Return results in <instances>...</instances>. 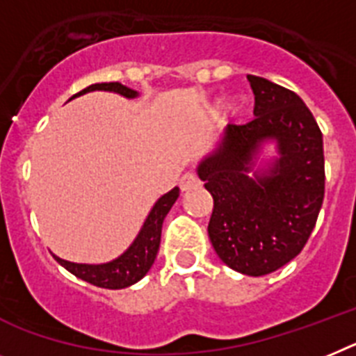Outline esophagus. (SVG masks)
<instances>
[{
	"instance_id": "obj_1",
	"label": "esophagus",
	"mask_w": 356,
	"mask_h": 356,
	"mask_svg": "<svg viewBox=\"0 0 356 356\" xmlns=\"http://www.w3.org/2000/svg\"><path fill=\"white\" fill-rule=\"evenodd\" d=\"M199 179H197V175H193V173H186V175H183L181 177V183H179V186H181V190L183 192H190V190H193V188L199 186Z\"/></svg>"
}]
</instances>
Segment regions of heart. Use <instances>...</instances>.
<instances>
[{"label":"heart","instance_id":"1","mask_svg":"<svg viewBox=\"0 0 356 356\" xmlns=\"http://www.w3.org/2000/svg\"><path fill=\"white\" fill-rule=\"evenodd\" d=\"M220 106H222V101H217L215 103V112H219ZM248 110V101L244 99V97H234L232 99V103L228 104V112H229V118H234V119H238V118H243L244 113H246Z\"/></svg>","mask_w":356,"mask_h":356}]
</instances>
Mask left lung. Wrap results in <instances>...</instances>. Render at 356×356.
<instances>
[{"mask_svg": "<svg viewBox=\"0 0 356 356\" xmlns=\"http://www.w3.org/2000/svg\"><path fill=\"white\" fill-rule=\"evenodd\" d=\"M255 119L229 124L197 164L213 197L211 246L250 277L277 271L302 252L324 201V143L295 92L250 76ZM272 150V155L267 152Z\"/></svg>", "mask_w": 356, "mask_h": 356, "instance_id": "8db88e82", "label": "left lung"}]
</instances>
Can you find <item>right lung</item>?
I'll use <instances>...</instances> for the list:
<instances>
[{
  "mask_svg": "<svg viewBox=\"0 0 356 356\" xmlns=\"http://www.w3.org/2000/svg\"><path fill=\"white\" fill-rule=\"evenodd\" d=\"M103 90V92H113L119 94L127 99H136L139 97V92L130 88L121 83H95V85L86 86L85 90L79 94L72 95L79 97L88 92ZM179 199V188H172L168 193L161 195L155 204L152 206L150 213L143 222L141 229L137 237L134 238L132 244L124 250L119 257L112 259L108 262H101V264H83V262H70L65 261L61 257L54 255V259L70 271L72 275H76L77 279L90 282V284L97 286V288H106V289H122L128 286L136 284L150 271L152 264H154L157 252H159L161 244V232H163V222L164 217L168 215L172 210V206Z\"/></svg>",
  "mask_w": 356,
  "mask_h": 356,
  "instance_id": "right-lung-1",
  "label": "right lung"
}]
</instances>
